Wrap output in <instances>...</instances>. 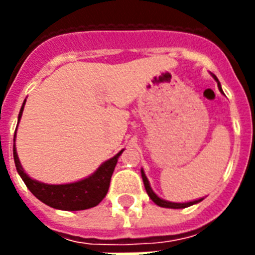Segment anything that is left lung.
<instances>
[{"label": "left lung", "mask_w": 255, "mask_h": 255, "mask_svg": "<svg viewBox=\"0 0 255 255\" xmlns=\"http://www.w3.org/2000/svg\"><path fill=\"white\" fill-rule=\"evenodd\" d=\"M212 77L214 78V81L217 82V86H218V90L221 91V94H224V91H222L221 88V85H220V82H218L217 77L214 75V74H210ZM141 178H143V182H144V186H145V190H147L148 196H149V198H151L152 201L155 202L156 205L161 206V208H169V209H182V208H188V206L190 205H194V204H198L200 201H202L204 198H198V200H194V201H189V202H170V201H167V200H163V198H160L157 194L152 190L151 185H149V181H148L147 176H145V173H144V170L141 169Z\"/></svg>", "instance_id": "1"}]
</instances>
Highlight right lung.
<instances>
[{
  "mask_svg": "<svg viewBox=\"0 0 255 255\" xmlns=\"http://www.w3.org/2000/svg\"><path fill=\"white\" fill-rule=\"evenodd\" d=\"M25 103L26 100L22 104L21 111H19V115H18V123L21 120ZM15 133H17V128H15ZM123 151L124 149H122L114 157L104 161L94 173L90 174L88 177L83 178V180L70 182V184L54 185V184H45V182L37 181V180L29 177V174L23 170L21 161L18 159L17 149H15V135H14L13 144V156L15 168H17L18 174L21 176V178L23 180L26 186L29 188L30 192L46 205L51 206L54 209L70 210V212L94 208L106 197L108 188H110L111 176L116 167L118 159L123 153Z\"/></svg>",
  "mask_w": 255,
  "mask_h": 255,
  "instance_id": "obj_1",
  "label": "right lung"
}]
</instances>
